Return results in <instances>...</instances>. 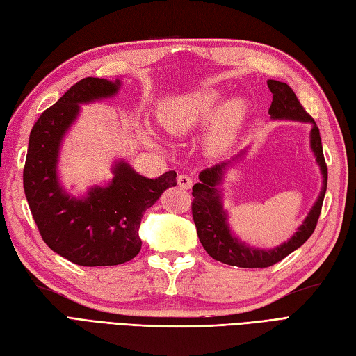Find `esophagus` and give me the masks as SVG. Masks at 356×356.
Segmentation results:
<instances>
[{
  "mask_svg": "<svg viewBox=\"0 0 356 356\" xmlns=\"http://www.w3.org/2000/svg\"><path fill=\"white\" fill-rule=\"evenodd\" d=\"M178 186H179L181 188H186V190H188L190 187L193 186V179H192V177L186 175V173H181V175H178Z\"/></svg>",
  "mask_w": 356,
  "mask_h": 356,
  "instance_id": "1",
  "label": "esophagus"
}]
</instances>
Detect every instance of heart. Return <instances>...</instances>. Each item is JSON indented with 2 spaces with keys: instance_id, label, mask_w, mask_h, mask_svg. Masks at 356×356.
<instances>
[{
  "instance_id": "1",
  "label": "heart",
  "mask_w": 356,
  "mask_h": 356,
  "mask_svg": "<svg viewBox=\"0 0 356 356\" xmlns=\"http://www.w3.org/2000/svg\"><path fill=\"white\" fill-rule=\"evenodd\" d=\"M220 98V92L204 88L168 99L157 111V120L170 136H187L201 127ZM246 104L241 98L225 101L208 120L205 143L214 152L227 149L245 118Z\"/></svg>"
}]
</instances>
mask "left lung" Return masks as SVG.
I'll list each match as a JSON object with an SVG mask.
<instances>
[{"mask_svg": "<svg viewBox=\"0 0 356 356\" xmlns=\"http://www.w3.org/2000/svg\"><path fill=\"white\" fill-rule=\"evenodd\" d=\"M268 89L273 93L272 106L268 108V115L273 120H299V122L311 124L309 131V146L313 151L316 161L320 168V173L323 178L322 192H320L317 201L311 207V210L305 220L302 222L298 231L293 234L291 238L284 241L282 245L272 249H261L250 246L246 241H241L229 228L228 213L223 208V193L222 183L225 172L231 164L243 157L246 149L241 151L236 157L228 161H222L213 168H208L199 173V183L193 186V202L192 214L196 225L197 237L201 241L208 255L218 259L220 263L237 266V267H268L273 266L293 250L300 248L314 232L318 220L322 204L327 186V168L323 157L322 138H320L318 128L308 113L303 110L296 93L291 90L289 84L276 80L267 81Z\"/></svg>", "mask_w": 356, "mask_h": 356, "instance_id": "8db88e82", "label": "left lung"}]
</instances>
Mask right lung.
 Returning a JSON list of instances; mask_svg holds the SVG:
<instances>
[{"label": "right lung", "mask_w": 356, "mask_h": 356, "mask_svg": "<svg viewBox=\"0 0 356 356\" xmlns=\"http://www.w3.org/2000/svg\"><path fill=\"white\" fill-rule=\"evenodd\" d=\"M120 80L88 76L74 84L34 124L24 168V190L43 241L56 254L86 267L118 266L133 259L142 248L138 228L145 211L164 190L177 186L175 170L151 179L125 160L111 166L106 186H93L74 196L60 184V149L81 104L111 98Z\"/></svg>", "instance_id": "add662e5"}]
</instances>
